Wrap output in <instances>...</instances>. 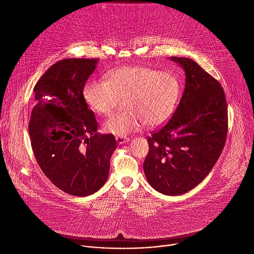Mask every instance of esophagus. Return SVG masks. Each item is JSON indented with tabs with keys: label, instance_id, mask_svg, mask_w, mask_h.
I'll return each instance as SVG.
<instances>
[{
	"label": "esophagus",
	"instance_id": "esophagus-1",
	"mask_svg": "<svg viewBox=\"0 0 254 254\" xmlns=\"http://www.w3.org/2000/svg\"><path fill=\"white\" fill-rule=\"evenodd\" d=\"M116 140H117L120 144H122V143L127 142V141L129 140V138H128V137H125V136H117V137H116Z\"/></svg>",
	"mask_w": 254,
	"mask_h": 254
}]
</instances>
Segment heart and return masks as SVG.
<instances>
[{"instance_id": "1", "label": "heart", "mask_w": 254, "mask_h": 254, "mask_svg": "<svg viewBox=\"0 0 254 254\" xmlns=\"http://www.w3.org/2000/svg\"><path fill=\"white\" fill-rule=\"evenodd\" d=\"M179 95L180 84L174 75L140 66L117 69L106 75V81H88L83 88L87 105L102 116L111 114L126 98L127 110L103 124L105 132L117 136H127L143 124L163 126L172 118Z\"/></svg>"}]
</instances>
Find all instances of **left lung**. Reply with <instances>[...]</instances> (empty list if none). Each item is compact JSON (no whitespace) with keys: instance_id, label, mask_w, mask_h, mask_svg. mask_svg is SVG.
<instances>
[{"instance_id":"1","label":"left lung","mask_w":254,"mask_h":254,"mask_svg":"<svg viewBox=\"0 0 254 254\" xmlns=\"http://www.w3.org/2000/svg\"><path fill=\"white\" fill-rule=\"evenodd\" d=\"M185 71L184 93L166 125L149 137L143 171L158 192L177 196L206 178L226 141L228 112L220 83L185 57H171Z\"/></svg>"}]
</instances>
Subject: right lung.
<instances>
[{"mask_svg": "<svg viewBox=\"0 0 254 254\" xmlns=\"http://www.w3.org/2000/svg\"><path fill=\"white\" fill-rule=\"evenodd\" d=\"M98 59L68 58L53 64L34 87L29 124L31 146L51 182L73 196L97 192L110 174L114 134L97 132L83 88Z\"/></svg>", "mask_w": 254, "mask_h": 254, "instance_id": "1", "label": "right lung"}]
</instances>
